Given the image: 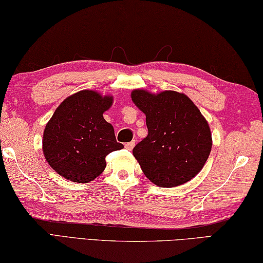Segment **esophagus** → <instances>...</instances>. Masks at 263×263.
<instances>
[{"mask_svg": "<svg viewBox=\"0 0 263 263\" xmlns=\"http://www.w3.org/2000/svg\"><path fill=\"white\" fill-rule=\"evenodd\" d=\"M135 146V141H132V142H128L125 144V147L127 148V150H133V147Z\"/></svg>", "mask_w": 263, "mask_h": 263, "instance_id": "obj_1", "label": "esophagus"}]
</instances>
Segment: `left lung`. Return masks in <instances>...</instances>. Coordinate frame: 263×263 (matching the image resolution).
<instances>
[{"instance_id":"8db88e82","label":"left lung","mask_w":263,"mask_h":263,"mask_svg":"<svg viewBox=\"0 0 263 263\" xmlns=\"http://www.w3.org/2000/svg\"><path fill=\"white\" fill-rule=\"evenodd\" d=\"M132 100L145 113L148 134L133 148L144 175L158 186L190 181L204 167L212 148L210 126L184 93L158 95L134 90Z\"/></svg>"}]
</instances>
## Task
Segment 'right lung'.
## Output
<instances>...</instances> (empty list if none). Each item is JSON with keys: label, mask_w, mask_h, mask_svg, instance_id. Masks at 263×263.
<instances>
[{"label": "right lung", "mask_w": 263, "mask_h": 263, "mask_svg": "<svg viewBox=\"0 0 263 263\" xmlns=\"http://www.w3.org/2000/svg\"><path fill=\"white\" fill-rule=\"evenodd\" d=\"M113 98L92 90H82L59 105L43 133V153L59 175L78 183H88L102 174L105 158L123 147L115 129L103 118Z\"/></svg>", "instance_id": "right-lung-1"}]
</instances>
